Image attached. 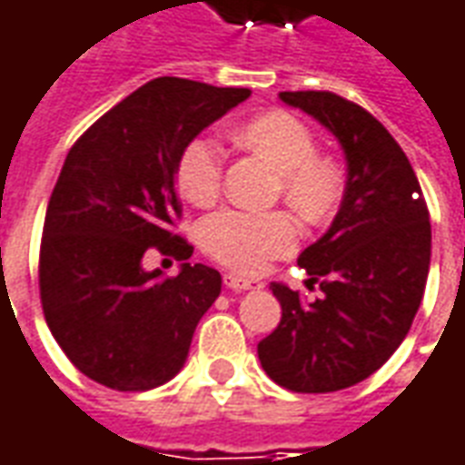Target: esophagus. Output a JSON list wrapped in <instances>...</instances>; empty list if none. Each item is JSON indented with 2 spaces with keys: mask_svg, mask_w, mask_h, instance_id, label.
Segmentation results:
<instances>
[{
  "mask_svg": "<svg viewBox=\"0 0 465 465\" xmlns=\"http://www.w3.org/2000/svg\"><path fill=\"white\" fill-rule=\"evenodd\" d=\"M223 284L226 289H233V292H243V289H262L264 284L259 279L242 277V274H223Z\"/></svg>",
  "mask_w": 465,
  "mask_h": 465,
  "instance_id": "34e87169",
  "label": "esophagus"
}]
</instances>
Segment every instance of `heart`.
Wrapping results in <instances>:
<instances>
[{"label": "heart", "instance_id": "b5f03b06", "mask_svg": "<svg viewBox=\"0 0 465 465\" xmlns=\"http://www.w3.org/2000/svg\"><path fill=\"white\" fill-rule=\"evenodd\" d=\"M243 151L259 155L279 176L282 199L304 222L324 223L342 199V173L332 158L320 155L314 133L297 115L266 113L236 133ZM178 188L191 203L209 206L219 199L223 181V153L219 143L196 138L183 148L176 168ZM300 229L284 211L222 209L201 223V246L219 264L254 274L279 256L294 252Z\"/></svg>", "mask_w": 465, "mask_h": 465}]
</instances>
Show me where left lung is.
I'll return each mask as SVG.
<instances>
[{
  "label": "left lung",
  "mask_w": 465,
  "mask_h": 465,
  "mask_svg": "<svg viewBox=\"0 0 465 465\" xmlns=\"http://www.w3.org/2000/svg\"><path fill=\"white\" fill-rule=\"evenodd\" d=\"M279 97L340 141L347 183L332 226L297 259L322 297L272 284L282 320L256 352L287 391H345L382 368L413 324L430 266L428 206L408 155L368 110L324 90Z\"/></svg>",
  "instance_id": "1"
}]
</instances>
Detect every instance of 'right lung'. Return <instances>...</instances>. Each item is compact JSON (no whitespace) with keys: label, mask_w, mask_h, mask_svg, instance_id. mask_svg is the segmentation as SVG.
I'll list each match as a JSON object with an SVG mask.
<instances>
[{"label":"right lung","mask_w":465,"mask_h":465,"mask_svg":"<svg viewBox=\"0 0 465 465\" xmlns=\"http://www.w3.org/2000/svg\"><path fill=\"white\" fill-rule=\"evenodd\" d=\"M252 90L155 77L87 128L64 158L40 246V300L74 368L105 388H158L183 368L222 274L181 264L145 272L148 252L186 262L171 232L181 216L178 158Z\"/></svg>","instance_id":"obj_1"}]
</instances>
